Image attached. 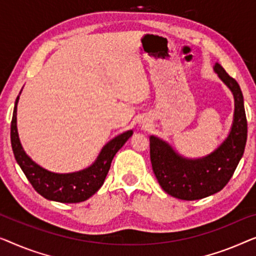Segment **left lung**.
I'll return each instance as SVG.
<instances>
[{"mask_svg": "<svg viewBox=\"0 0 256 256\" xmlns=\"http://www.w3.org/2000/svg\"><path fill=\"white\" fill-rule=\"evenodd\" d=\"M214 70L234 96V120L228 139L210 156L188 160L156 136L150 138V162L158 182L166 192L184 200H195L220 192L228 184L247 142V118L244 96L238 82L216 64Z\"/></svg>", "mask_w": 256, "mask_h": 256, "instance_id": "obj_1", "label": "left lung"}]
</instances>
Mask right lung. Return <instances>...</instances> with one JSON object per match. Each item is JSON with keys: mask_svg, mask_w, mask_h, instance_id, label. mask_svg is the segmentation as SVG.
<instances>
[{"mask_svg": "<svg viewBox=\"0 0 256 256\" xmlns=\"http://www.w3.org/2000/svg\"><path fill=\"white\" fill-rule=\"evenodd\" d=\"M17 102L18 97L16 98L10 126L12 152L17 164L36 192L45 198L60 203H80L92 197L102 186L114 154L128 142L133 132H125L108 142L100 150L95 164L89 168L70 174H56L36 164L25 154L17 133Z\"/></svg>", "mask_w": 256, "mask_h": 256, "instance_id": "obj_1", "label": "right lung"}]
</instances>
